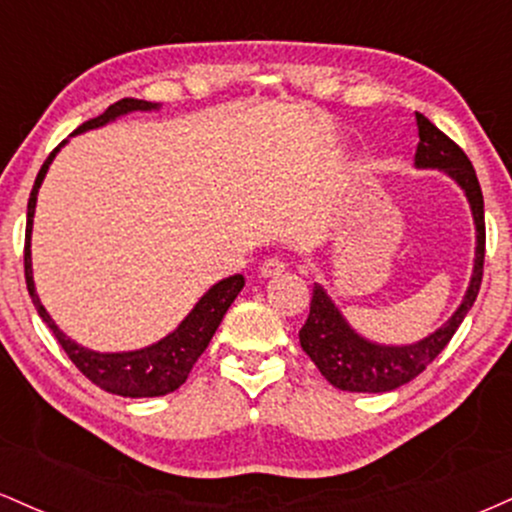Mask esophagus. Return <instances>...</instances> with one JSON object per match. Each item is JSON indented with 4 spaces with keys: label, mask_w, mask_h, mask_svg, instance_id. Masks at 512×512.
Segmentation results:
<instances>
[{
    "label": "esophagus",
    "mask_w": 512,
    "mask_h": 512,
    "mask_svg": "<svg viewBox=\"0 0 512 512\" xmlns=\"http://www.w3.org/2000/svg\"><path fill=\"white\" fill-rule=\"evenodd\" d=\"M284 272H286V264L281 260H276V257H272V260H264L260 267V274L264 276V279H274V276H279Z\"/></svg>",
    "instance_id": "esophagus-1"
}]
</instances>
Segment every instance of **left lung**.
Returning a JSON list of instances; mask_svg holds the SVG:
<instances>
[{
    "instance_id": "left-lung-1",
    "label": "left lung",
    "mask_w": 512,
    "mask_h": 512,
    "mask_svg": "<svg viewBox=\"0 0 512 512\" xmlns=\"http://www.w3.org/2000/svg\"><path fill=\"white\" fill-rule=\"evenodd\" d=\"M419 127V146H416L414 166L424 170H443L450 180L460 185L472 209L474 231H477V248H474V269L464 291L462 303L448 317V322L431 332L428 337L414 344H378L358 334L342 310L327 296L325 286H313L310 315L303 330L298 332L301 346L317 370L325 375L334 387L346 392H390L402 387L416 375L424 373L428 363H433L440 351L448 346L452 334L462 325V320L472 310L484 274V197L467 154L445 137L428 117L416 113Z\"/></svg>"
}]
</instances>
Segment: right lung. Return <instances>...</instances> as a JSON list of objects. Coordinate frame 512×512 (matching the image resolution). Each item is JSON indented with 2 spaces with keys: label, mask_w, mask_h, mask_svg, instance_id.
I'll use <instances>...</instances> for the list:
<instances>
[{
  "label": "right lung",
  "mask_w": 512,
  "mask_h": 512,
  "mask_svg": "<svg viewBox=\"0 0 512 512\" xmlns=\"http://www.w3.org/2000/svg\"><path fill=\"white\" fill-rule=\"evenodd\" d=\"M161 105L149 103V101H137V98H122L110 105L103 115L93 117V120L84 122L81 127L74 129V134H84L88 129H98L108 122L117 120V117L127 113H149V110H158ZM67 144V139L57 146L52 154L45 158L43 168H40L38 178L31 190V199H28V216H26V252H23V264H26V286L31 293V301L38 310V315L43 317L45 325L50 327L52 334L57 337V342L62 344V349L67 351V356L72 358V363L81 373L86 375L91 383H96L101 390L113 392L120 397H161L168 392L178 390L185 383L187 375H190L192 366L197 363V358L204 354L214 332L219 330L223 315L231 308V303L236 301V296L243 291L245 279L243 274H233L228 279H221L219 284H214L204 293L202 298L195 303V308L187 313L185 320L175 327L173 332L166 334L163 339H158L156 344L144 346V349L134 351H93L88 346L76 344L72 337H67L60 327L55 325L45 305L40 303L38 291H35L33 281V262H31V233H33V216H35V202H38V190L43 185L48 168L55 161L57 151Z\"/></svg>",
  "instance_id": "add662e5"
}]
</instances>
